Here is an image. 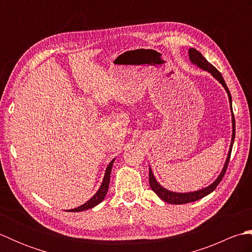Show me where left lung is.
<instances>
[{"mask_svg": "<svg viewBox=\"0 0 252 252\" xmlns=\"http://www.w3.org/2000/svg\"><path fill=\"white\" fill-rule=\"evenodd\" d=\"M189 61L191 63H194V65L199 67L200 69H202V70H206L209 73H211L212 77L216 80H218V81L222 84V87L225 89L226 93L228 95V100H229V104H231V110H232V125H233L232 126V127H233L232 141H231V146H229V151L227 154V158L225 160V163H224V167L221 171V173L219 174L217 180L213 182L212 184H210L209 186L205 187V189H199V190L189 191V192H175V191L164 189V187H162L158 183L156 178L154 176V173H153L151 167H149V185H151V189L155 192H156L157 196L159 198H161L163 201L168 202V203H172V205H183V203H189V202L199 200V199H201V198L209 195L210 192H212L217 189V186L220 184V182L222 181L224 174H225V172H226L227 164L229 162V158H231V153H232L233 144H234V140H235V118H234L233 108H232V96H231V93H229V90L227 88L225 81H224L221 72L219 71L215 66H212L211 63L201 55V53H199L195 49H192V47L189 50Z\"/></svg>", "mask_w": 252, "mask_h": 252, "instance_id": "8db88e82", "label": "left lung"}]
</instances>
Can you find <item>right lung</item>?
<instances>
[{"label": "right lung", "mask_w": 252, "mask_h": 252, "mask_svg": "<svg viewBox=\"0 0 252 252\" xmlns=\"http://www.w3.org/2000/svg\"><path fill=\"white\" fill-rule=\"evenodd\" d=\"M114 161H115V159H112L110 163L108 164V167H107L105 175H104V179H103V183H101L98 190L96 191V194L92 198H91V199H89L87 202L83 203V205L74 208V209H70V210H68L69 212H80V211L88 210V209L94 208L95 206H97L98 203H100L101 201L104 200L107 191H108L109 182H110V173H111V169H112V164H114Z\"/></svg>", "instance_id": "right-lung-1"}]
</instances>
